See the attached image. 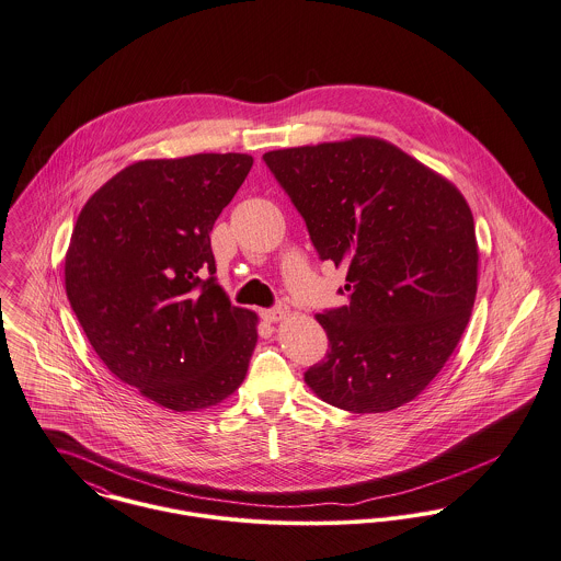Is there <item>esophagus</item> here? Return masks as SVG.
Returning <instances> with one entry per match:
<instances>
[{"label":"esophagus","mask_w":561,"mask_h":561,"mask_svg":"<svg viewBox=\"0 0 561 561\" xmlns=\"http://www.w3.org/2000/svg\"><path fill=\"white\" fill-rule=\"evenodd\" d=\"M287 308L285 306H276V308H267V310H263L261 312V317L265 319V321H270V323H276V321H280V319H285L287 317Z\"/></svg>","instance_id":"1"}]
</instances>
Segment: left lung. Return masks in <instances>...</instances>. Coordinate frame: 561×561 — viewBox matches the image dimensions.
<instances>
[{
  "label": "left lung",
  "mask_w": 561,
  "mask_h": 561,
  "mask_svg": "<svg viewBox=\"0 0 561 561\" xmlns=\"http://www.w3.org/2000/svg\"><path fill=\"white\" fill-rule=\"evenodd\" d=\"M263 160L319 256L347 270V305L314 314L330 352L306 370V386L352 413L413 401L457 350L476 300L480 255L465 197L379 137Z\"/></svg>",
  "instance_id": "obj_1"
}]
</instances>
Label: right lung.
<instances>
[{"label":"right lung","instance_id":"1","mask_svg":"<svg viewBox=\"0 0 561 561\" xmlns=\"http://www.w3.org/2000/svg\"><path fill=\"white\" fill-rule=\"evenodd\" d=\"M251 167L249 153L139 160L75 222L64 261L70 306L104 366L160 408L218 405L247 377L259 317L231 306L211 276L209 231Z\"/></svg>","mask_w":561,"mask_h":561}]
</instances>
